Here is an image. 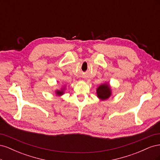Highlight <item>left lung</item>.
<instances>
[{
	"instance_id": "left-lung-1",
	"label": "left lung",
	"mask_w": 160,
	"mask_h": 160,
	"mask_svg": "<svg viewBox=\"0 0 160 160\" xmlns=\"http://www.w3.org/2000/svg\"><path fill=\"white\" fill-rule=\"evenodd\" d=\"M97 95L101 100H106L111 95V90L110 86L108 83H103L97 88Z\"/></svg>"
}]
</instances>
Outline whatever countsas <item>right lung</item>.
<instances>
[{"mask_svg":"<svg viewBox=\"0 0 160 160\" xmlns=\"http://www.w3.org/2000/svg\"><path fill=\"white\" fill-rule=\"evenodd\" d=\"M64 93V89H61V90H57L56 91V95H62Z\"/></svg>","mask_w":160,"mask_h":160,"instance_id":"add662e5","label":"right lung"}]
</instances>
